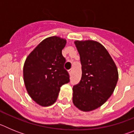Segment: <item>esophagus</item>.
Segmentation results:
<instances>
[{"label":"esophagus","instance_id":"esophagus-1","mask_svg":"<svg viewBox=\"0 0 134 134\" xmlns=\"http://www.w3.org/2000/svg\"><path fill=\"white\" fill-rule=\"evenodd\" d=\"M68 72H69V74L70 75H72V69H70V70H68Z\"/></svg>","mask_w":134,"mask_h":134}]
</instances>
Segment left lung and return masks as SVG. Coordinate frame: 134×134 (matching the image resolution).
Here are the masks:
<instances>
[{"label":"left lung","mask_w":134,"mask_h":134,"mask_svg":"<svg viewBox=\"0 0 134 134\" xmlns=\"http://www.w3.org/2000/svg\"><path fill=\"white\" fill-rule=\"evenodd\" d=\"M80 57L81 80L73 86L74 105L90 111L105 103L114 91L118 80L116 65L104 46L97 41H76Z\"/></svg>","instance_id":"8db88e82"}]
</instances>
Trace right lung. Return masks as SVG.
I'll use <instances>...</instances> for the list:
<instances>
[{"label": "right lung", "mask_w": 134, "mask_h": 134, "mask_svg": "<svg viewBox=\"0 0 134 134\" xmlns=\"http://www.w3.org/2000/svg\"><path fill=\"white\" fill-rule=\"evenodd\" d=\"M66 40L54 36L45 39L27 56L23 78L27 93L40 105L48 107L57 100L60 87L70 82L64 69L62 50Z\"/></svg>", "instance_id": "add662e5"}]
</instances>
